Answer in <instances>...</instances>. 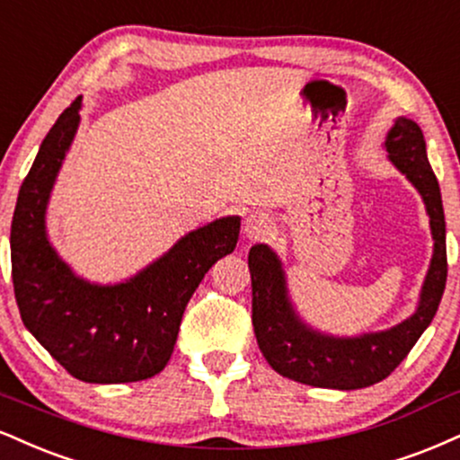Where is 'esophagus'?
<instances>
[{
  "label": "esophagus",
  "mask_w": 460,
  "mask_h": 460,
  "mask_svg": "<svg viewBox=\"0 0 460 460\" xmlns=\"http://www.w3.org/2000/svg\"><path fill=\"white\" fill-rule=\"evenodd\" d=\"M272 231V220L263 212H251L244 220V234L248 240H261Z\"/></svg>",
  "instance_id": "esophagus-1"
}]
</instances>
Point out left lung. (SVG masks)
I'll return each mask as SVG.
<instances>
[{
  "instance_id": "8db88e82",
  "label": "left lung",
  "mask_w": 460,
  "mask_h": 460,
  "mask_svg": "<svg viewBox=\"0 0 460 460\" xmlns=\"http://www.w3.org/2000/svg\"><path fill=\"white\" fill-rule=\"evenodd\" d=\"M388 160L411 181L430 218L433 257L416 313L394 328L359 336H334L308 325L293 306L283 261L268 244L248 252L252 280V328L259 349L276 373L313 388L358 390L394 370L433 321L446 289V218L441 190L426 158V141L413 119L396 118L384 143Z\"/></svg>"
}]
</instances>
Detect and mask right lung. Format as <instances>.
Masks as SVG:
<instances>
[{
    "instance_id": "right-lung-1",
    "label": "right lung",
    "mask_w": 460,
    "mask_h": 460,
    "mask_svg": "<svg viewBox=\"0 0 460 460\" xmlns=\"http://www.w3.org/2000/svg\"><path fill=\"white\" fill-rule=\"evenodd\" d=\"M81 107L79 96L59 115L19 190L10 229L14 297L25 328L72 377L128 384L167 367L188 300L208 270L234 252L240 216L190 231L124 283L76 276L49 240L47 208Z\"/></svg>"
}]
</instances>
